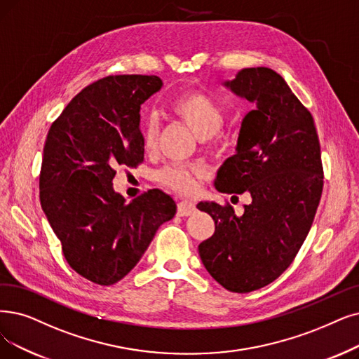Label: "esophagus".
Returning <instances> with one entry per match:
<instances>
[{
    "label": "esophagus",
    "mask_w": 359,
    "mask_h": 359,
    "mask_svg": "<svg viewBox=\"0 0 359 359\" xmlns=\"http://www.w3.org/2000/svg\"><path fill=\"white\" fill-rule=\"evenodd\" d=\"M196 212V205L193 202H189V200H181V202L177 205V213L178 217H190Z\"/></svg>",
    "instance_id": "34e87169"
}]
</instances>
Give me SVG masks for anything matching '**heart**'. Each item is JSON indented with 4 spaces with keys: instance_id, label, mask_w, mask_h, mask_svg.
I'll use <instances>...</instances> for the list:
<instances>
[{
    "instance_id": "1",
    "label": "heart",
    "mask_w": 359,
    "mask_h": 359,
    "mask_svg": "<svg viewBox=\"0 0 359 359\" xmlns=\"http://www.w3.org/2000/svg\"><path fill=\"white\" fill-rule=\"evenodd\" d=\"M169 111L187 125L209 150H219L226 144V134L222 130L224 107L203 91L187 90L169 102ZM159 137V123L154 118L142 125V146L151 150ZM206 170L196 163H169L156 170L154 178L165 189L180 194H190L196 190L197 181L205 178Z\"/></svg>"
}]
</instances>
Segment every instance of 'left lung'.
<instances>
[{"label":"left lung","instance_id":"1","mask_svg":"<svg viewBox=\"0 0 359 359\" xmlns=\"http://www.w3.org/2000/svg\"><path fill=\"white\" fill-rule=\"evenodd\" d=\"M225 85L256 109L243 119L237 154L221 166L215 185L226 194L249 193L252 202L241 217L228 202L198 203L215 221L198 255L222 287L249 293L294 261L320 205L324 170L312 114L277 72L241 69Z\"/></svg>","mask_w":359,"mask_h":359}]
</instances>
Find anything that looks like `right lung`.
Segmentation results:
<instances>
[{
    "label": "right lung",
    "mask_w": 359,
    "mask_h": 359,
    "mask_svg": "<svg viewBox=\"0 0 359 359\" xmlns=\"http://www.w3.org/2000/svg\"><path fill=\"white\" fill-rule=\"evenodd\" d=\"M161 87L156 75L98 79L72 98L46 140L42 210L69 266L100 285L121 281L157 228L175 215V202L161 190L126 203L111 187L118 166L137 168L144 161L140 107Z\"/></svg>",
    "instance_id": "right-lung-1"
}]
</instances>
